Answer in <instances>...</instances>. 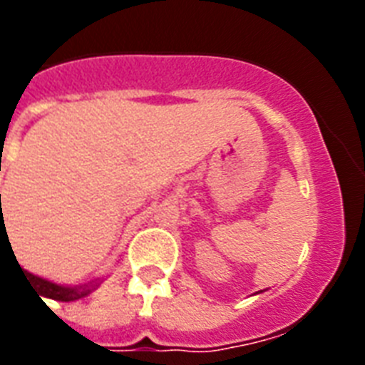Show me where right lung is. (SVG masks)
Wrapping results in <instances>:
<instances>
[{"label":"right lung","mask_w":365,"mask_h":365,"mask_svg":"<svg viewBox=\"0 0 365 365\" xmlns=\"http://www.w3.org/2000/svg\"><path fill=\"white\" fill-rule=\"evenodd\" d=\"M5 222L1 220V231ZM20 267V263H19ZM20 271L24 272V277H28L26 280L37 289V295H43V297H48V299H56V301H76L85 297L87 294H91V288H93V282L83 284V286H60V284H54L51 280H45L41 277H36L31 272L24 271L20 267ZM98 286V284H96Z\"/></svg>","instance_id":"add662e5"}]
</instances>
